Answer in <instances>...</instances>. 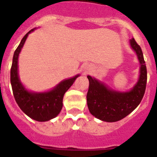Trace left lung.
<instances>
[{
	"label": "left lung",
	"mask_w": 157,
	"mask_h": 157,
	"mask_svg": "<svg viewBox=\"0 0 157 157\" xmlns=\"http://www.w3.org/2000/svg\"><path fill=\"white\" fill-rule=\"evenodd\" d=\"M130 45L136 52L140 63V76L139 81L129 92L120 93L112 90L99 81L88 76L89 90L87 92V105L93 116L107 122L118 121L131 113L144 98L147 86V67L141 47L134 38Z\"/></svg>",
	"instance_id": "left-lung-1"
}]
</instances>
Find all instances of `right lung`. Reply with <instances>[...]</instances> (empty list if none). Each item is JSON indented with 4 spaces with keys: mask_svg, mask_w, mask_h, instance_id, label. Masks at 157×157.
I'll return each mask as SVG.
<instances>
[{
    "mask_svg": "<svg viewBox=\"0 0 157 157\" xmlns=\"http://www.w3.org/2000/svg\"><path fill=\"white\" fill-rule=\"evenodd\" d=\"M29 31L21 40L14 51L10 69V83L16 103L26 115L37 121H47L59 115L63 107L64 94L73 84L79 75L62 81L61 83L46 93H31L26 90L21 84L18 76V58L24 45Z\"/></svg>",
    "mask_w": 157,
    "mask_h": 157,
    "instance_id": "right-lung-1",
    "label": "right lung"
}]
</instances>
